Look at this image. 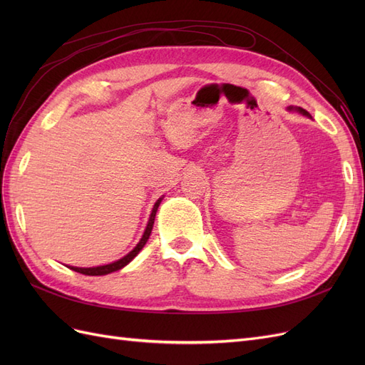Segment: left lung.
Returning <instances> with one entry per match:
<instances>
[{
  "instance_id": "1",
  "label": "left lung",
  "mask_w": 365,
  "mask_h": 365,
  "mask_svg": "<svg viewBox=\"0 0 365 365\" xmlns=\"http://www.w3.org/2000/svg\"><path fill=\"white\" fill-rule=\"evenodd\" d=\"M292 109H294V108H289V111H292ZM295 109H297L298 113H302V114H304V115H307V117H311V115H309V113L306 111V109H303V108H295Z\"/></svg>"
}]
</instances>
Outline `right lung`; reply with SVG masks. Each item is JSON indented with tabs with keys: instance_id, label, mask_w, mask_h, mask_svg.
<instances>
[{
	"instance_id": "add662e5",
	"label": "right lung",
	"mask_w": 365,
	"mask_h": 365,
	"mask_svg": "<svg viewBox=\"0 0 365 365\" xmlns=\"http://www.w3.org/2000/svg\"><path fill=\"white\" fill-rule=\"evenodd\" d=\"M163 197H160V200L155 202V205H153V210L150 213V217H149V222H148V227L145 230V235H143L141 240L138 242V245L132 250L128 256H125L123 259H120L114 263H109V264H103V267H96V268H76V267H68L70 269L76 271V272H81V274H85V275H105V274H109V272H114V271H118L123 267H126V264L134 259L137 254L141 251V248L146 245V242L150 236V231H152V227H153V220H155V215H157V210L160 207V202H161Z\"/></svg>"
}]
</instances>
